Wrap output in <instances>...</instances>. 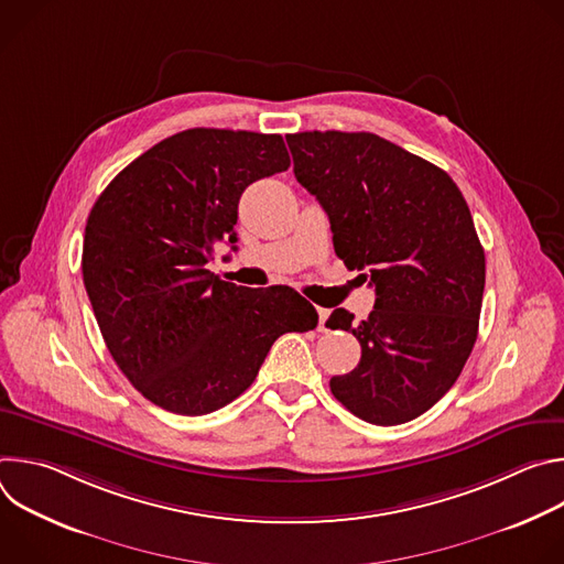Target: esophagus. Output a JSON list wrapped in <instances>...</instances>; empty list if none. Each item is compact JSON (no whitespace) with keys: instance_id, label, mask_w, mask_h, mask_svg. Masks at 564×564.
Returning a JSON list of instances; mask_svg holds the SVG:
<instances>
[{"instance_id":"1","label":"esophagus","mask_w":564,"mask_h":564,"mask_svg":"<svg viewBox=\"0 0 564 564\" xmlns=\"http://www.w3.org/2000/svg\"><path fill=\"white\" fill-rule=\"evenodd\" d=\"M328 316H330V310H326V307H318V330L321 333H326L328 328H326V321H328Z\"/></svg>"}]
</instances>
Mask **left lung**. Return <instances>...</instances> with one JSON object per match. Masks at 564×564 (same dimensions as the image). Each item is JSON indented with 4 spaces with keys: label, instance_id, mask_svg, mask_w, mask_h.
Masks as SVG:
<instances>
[{
    "label": "left lung",
    "instance_id": "8db88e82",
    "mask_svg": "<svg viewBox=\"0 0 564 564\" xmlns=\"http://www.w3.org/2000/svg\"><path fill=\"white\" fill-rule=\"evenodd\" d=\"M285 140L337 257L366 270L377 296L361 324L344 307L328 318L361 344L359 366L330 390L364 422H411L451 390L477 339L487 263L468 205L444 170L375 133Z\"/></svg>",
    "mask_w": 564,
    "mask_h": 564
}]
</instances>
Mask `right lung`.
I'll return each mask as SVG.
<instances>
[{"mask_svg": "<svg viewBox=\"0 0 564 564\" xmlns=\"http://www.w3.org/2000/svg\"><path fill=\"white\" fill-rule=\"evenodd\" d=\"M279 133L187 129L153 144L96 200L83 279L105 344L142 397L176 415H207L246 392L272 344L316 328L288 285L250 290L207 270L236 250L238 200L285 172Z\"/></svg>", "mask_w": 564, "mask_h": 564, "instance_id": "obj_1", "label": "right lung"}]
</instances>
